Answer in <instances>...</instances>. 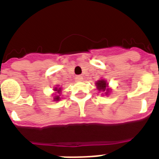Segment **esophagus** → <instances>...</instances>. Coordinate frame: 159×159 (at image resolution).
Returning <instances> with one entry per match:
<instances>
[{
    "mask_svg": "<svg viewBox=\"0 0 159 159\" xmlns=\"http://www.w3.org/2000/svg\"><path fill=\"white\" fill-rule=\"evenodd\" d=\"M75 80L77 82H81V81H82V76H77L75 77Z\"/></svg>",
    "mask_w": 159,
    "mask_h": 159,
    "instance_id": "34e87169",
    "label": "esophagus"
}]
</instances>
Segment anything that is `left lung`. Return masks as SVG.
Returning <instances> with one entry per match:
<instances>
[{"instance_id":"8db88e82","label":"left lung","mask_w":159,"mask_h":159,"mask_svg":"<svg viewBox=\"0 0 159 159\" xmlns=\"http://www.w3.org/2000/svg\"><path fill=\"white\" fill-rule=\"evenodd\" d=\"M95 86L98 91L104 92L105 95H109V93L111 92V89L109 88V83L105 79L102 78L100 80H98L97 82H95Z\"/></svg>"}]
</instances>
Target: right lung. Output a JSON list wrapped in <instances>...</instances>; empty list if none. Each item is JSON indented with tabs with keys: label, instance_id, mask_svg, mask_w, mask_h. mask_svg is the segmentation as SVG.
<instances>
[{
	"label": "right lung",
	"instance_id": "add662e5",
	"mask_svg": "<svg viewBox=\"0 0 159 159\" xmlns=\"http://www.w3.org/2000/svg\"><path fill=\"white\" fill-rule=\"evenodd\" d=\"M54 90V94H52L53 96V101H59L60 100V95H61L62 92V88L59 86H55V88L53 89Z\"/></svg>",
	"mask_w": 159,
	"mask_h": 159
}]
</instances>
